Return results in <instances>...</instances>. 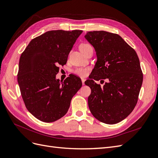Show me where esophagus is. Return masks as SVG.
<instances>
[{"mask_svg": "<svg viewBox=\"0 0 158 158\" xmlns=\"http://www.w3.org/2000/svg\"><path fill=\"white\" fill-rule=\"evenodd\" d=\"M81 81H82V84L84 85H85V79L82 78V79H81Z\"/></svg>", "mask_w": 158, "mask_h": 158, "instance_id": "1", "label": "esophagus"}]
</instances>
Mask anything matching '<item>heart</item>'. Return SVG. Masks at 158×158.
I'll return each instance as SVG.
<instances>
[{
	"label": "heart",
	"mask_w": 158,
	"mask_h": 158,
	"mask_svg": "<svg viewBox=\"0 0 158 158\" xmlns=\"http://www.w3.org/2000/svg\"><path fill=\"white\" fill-rule=\"evenodd\" d=\"M90 47H91V45L90 44L83 43L80 45L79 48L81 52H84L85 50H86ZM89 70H90L89 68H77L73 71V73L79 76H81V77H85V76L87 75Z\"/></svg>",
	"instance_id": "1"
}]
</instances>
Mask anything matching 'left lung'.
<instances>
[{
  "mask_svg": "<svg viewBox=\"0 0 158 158\" xmlns=\"http://www.w3.org/2000/svg\"><path fill=\"white\" fill-rule=\"evenodd\" d=\"M85 38L93 46L97 56L90 79L85 84L91 89L89 108L96 119L115 124L125 119L138 101L143 81L135 50L119 35L104 31L86 33ZM106 82L103 87L95 83Z\"/></svg>",
  "mask_w": 158,
  "mask_h": 158,
  "instance_id": "left-lung-1",
  "label": "left lung"
}]
</instances>
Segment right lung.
I'll return each instance as SVG.
<instances>
[{
    "label": "right lung",
    "instance_id": "add662e5",
    "mask_svg": "<svg viewBox=\"0 0 158 158\" xmlns=\"http://www.w3.org/2000/svg\"><path fill=\"white\" fill-rule=\"evenodd\" d=\"M81 30L49 31L32 39L19 62L18 82L27 110L39 120L50 123L68 112L71 100L82 86L69 75L64 82L56 79Z\"/></svg>",
    "mask_w": 158,
    "mask_h": 158
}]
</instances>
